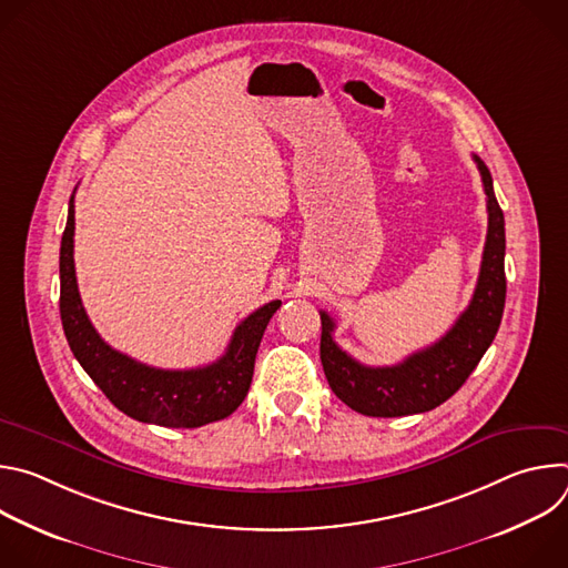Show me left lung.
<instances>
[{
  "label": "left lung",
  "instance_id": "left-lung-1",
  "mask_svg": "<svg viewBox=\"0 0 568 568\" xmlns=\"http://www.w3.org/2000/svg\"><path fill=\"white\" fill-rule=\"evenodd\" d=\"M488 197V235L474 296L454 326L432 346L395 366H364L344 353L333 333L335 321L321 312V364L335 395L351 409L373 418L432 412L449 399L495 342L506 305V222L495 197L493 175L471 154Z\"/></svg>",
  "mask_w": 568,
  "mask_h": 568
}]
</instances>
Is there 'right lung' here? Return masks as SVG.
<instances>
[{
  "mask_svg": "<svg viewBox=\"0 0 568 568\" xmlns=\"http://www.w3.org/2000/svg\"><path fill=\"white\" fill-rule=\"evenodd\" d=\"M73 224L71 195L60 245V318L78 364L119 412L139 423L195 429L231 416L247 397L263 333L281 301L265 303L242 321L226 353L209 366L164 371L141 364L108 346L92 326L75 283Z\"/></svg>",
  "mask_w": 568,
  "mask_h": 568,
  "instance_id": "add662e5",
  "label": "right lung"
}]
</instances>
